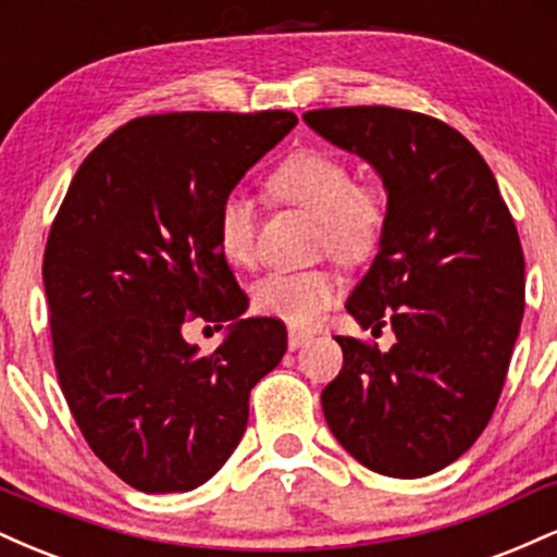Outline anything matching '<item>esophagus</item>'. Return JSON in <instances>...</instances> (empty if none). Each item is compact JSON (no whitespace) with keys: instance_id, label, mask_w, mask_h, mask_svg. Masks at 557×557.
I'll list each match as a JSON object with an SVG mask.
<instances>
[{"instance_id":"obj_1","label":"esophagus","mask_w":557,"mask_h":557,"mask_svg":"<svg viewBox=\"0 0 557 557\" xmlns=\"http://www.w3.org/2000/svg\"><path fill=\"white\" fill-rule=\"evenodd\" d=\"M311 337H314V335H311V332H304V330H290V332H287V348H290V350L304 348V345L309 343Z\"/></svg>"}]
</instances>
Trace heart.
I'll list each match as a JSON object with an SVG mask.
<instances>
[{
    "label": "heart",
    "instance_id": "heart-1",
    "mask_svg": "<svg viewBox=\"0 0 557 557\" xmlns=\"http://www.w3.org/2000/svg\"><path fill=\"white\" fill-rule=\"evenodd\" d=\"M280 201L319 216V246L345 261H363L380 248L387 227V198L374 185L356 183L350 164L322 149L296 151L267 177ZM216 246L230 264L246 267L257 251V209L248 196L227 194L214 220ZM345 290L332 267L274 270L253 285V306L290 327H311Z\"/></svg>",
    "mask_w": 557,
    "mask_h": 557
}]
</instances>
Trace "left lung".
Returning a JSON list of instances; mask_svg holds the SVG:
<instances>
[{
    "label": "left lung",
    "instance_id": "1",
    "mask_svg": "<svg viewBox=\"0 0 557 557\" xmlns=\"http://www.w3.org/2000/svg\"><path fill=\"white\" fill-rule=\"evenodd\" d=\"M367 159L387 188V227L345 309L395 345L337 335L343 369L322 389L356 461L417 479L461 458L500 398L523 317V251L495 175L456 127L395 107L304 114Z\"/></svg>",
    "mask_w": 557,
    "mask_h": 557
}]
</instances>
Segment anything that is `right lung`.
<instances>
[{
  "label": "right lung",
  "mask_w": 557,
  "mask_h": 557,
  "mask_svg": "<svg viewBox=\"0 0 557 557\" xmlns=\"http://www.w3.org/2000/svg\"><path fill=\"white\" fill-rule=\"evenodd\" d=\"M298 117L285 110L146 114L83 159L44 251L54 369L107 469L140 492H188L222 469L251 387L287 348L216 246L220 201ZM233 321L209 357L182 327ZM209 330V327H207Z\"/></svg>",
  "instance_id": "add662e5"
}]
</instances>
